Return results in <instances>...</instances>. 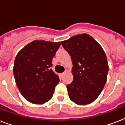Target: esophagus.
Here are the masks:
<instances>
[{"mask_svg": "<svg viewBox=\"0 0 125 125\" xmlns=\"http://www.w3.org/2000/svg\"><path fill=\"white\" fill-rule=\"evenodd\" d=\"M65 73H66V72L62 73H61V75H62V76H63V75H64V74H65Z\"/></svg>", "mask_w": 125, "mask_h": 125, "instance_id": "obj_1", "label": "esophagus"}]
</instances>
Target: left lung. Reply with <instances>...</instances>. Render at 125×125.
Returning a JSON list of instances; mask_svg holds the SVG:
<instances>
[{
    "label": "left lung",
    "mask_w": 125,
    "mask_h": 125,
    "mask_svg": "<svg viewBox=\"0 0 125 125\" xmlns=\"http://www.w3.org/2000/svg\"><path fill=\"white\" fill-rule=\"evenodd\" d=\"M62 45L71 56L73 80L67 85L73 102L90 104L101 94L106 82L108 64L102 47L91 36L78 34Z\"/></svg>",
    "instance_id": "8db88e82"
}]
</instances>
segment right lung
Instances as JSON below:
<instances>
[{"label":"right lung","mask_w":125,"mask_h":125,"mask_svg":"<svg viewBox=\"0 0 125 125\" xmlns=\"http://www.w3.org/2000/svg\"><path fill=\"white\" fill-rule=\"evenodd\" d=\"M60 42L35 40L17 53L13 74L21 95L30 103L42 104L52 97L58 76L50 69Z\"/></svg>","instance_id":"add662e5"}]
</instances>
